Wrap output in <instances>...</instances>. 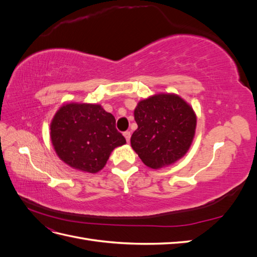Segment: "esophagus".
<instances>
[{
	"label": "esophagus",
	"instance_id": "34e87169",
	"mask_svg": "<svg viewBox=\"0 0 257 257\" xmlns=\"http://www.w3.org/2000/svg\"><path fill=\"white\" fill-rule=\"evenodd\" d=\"M123 135H124V137H125V139H126V142H127V143H130V139H131V132H128V131H126V132H124V133H123Z\"/></svg>",
	"mask_w": 257,
	"mask_h": 257
}]
</instances>
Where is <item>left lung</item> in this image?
<instances>
[{"instance_id": "1", "label": "left lung", "mask_w": 257, "mask_h": 257, "mask_svg": "<svg viewBox=\"0 0 257 257\" xmlns=\"http://www.w3.org/2000/svg\"><path fill=\"white\" fill-rule=\"evenodd\" d=\"M134 116L138 127L131 137V145L148 167L172 165L190 149L196 114L179 95L160 93L143 99Z\"/></svg>"}]
</instances>
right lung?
<instances>
[{
	"instance_id": "right-lung-1",
	"label": "right lung",
	"mask_w": 257,
	"mask_h": 257,
	"mask_svg": "<svg viewBox=\"0 0 257 257\" xmlns=\"http://www.w3.org/2000/svg\"><path fill=\"white\" fill-rule=\"evenodd\" d=\"M50 138L62 161L91 174L103 169L114 148L126 144L111 113L100 105L83 103L60 108L50 124Z\"/></svg>"
}]
</instances>
